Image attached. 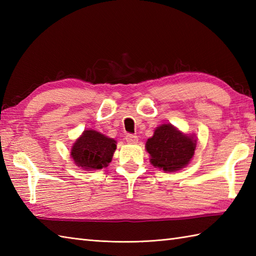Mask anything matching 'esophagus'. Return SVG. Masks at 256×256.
Wrapping results in <instances>:
<instances>
[{
    "instance_id": "esophagus-1",
    "label": "esophagus",
    "mask_w": 256,
    "mask_h": 256,
    "mask_svg": "<svg viewBox=\"0 0 256 256\" xmlns=\"http://www.w3.org/2000/svg\"><path fill=\"white\" fill-rule=\"evenodd\" d=\"M125 140H126V142L128 144H138V138L136 135H133V134H128L126 136H125Z\"/></svg>"
}]
</instances>
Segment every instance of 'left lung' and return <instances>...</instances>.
Segmentation results:
<instances>
[{"instance_id": "1", "label": "left lung", "mask_w": 256, "mask_h": 256, "mask_svg": "<svg viewBox=\"0 0 256 256\" xmlns=\"http://www.w3.org/2000/svg\"><path fill=\"white\" fill-rule=\"evenodd\" d=\"M197 146L196 135L179 131L170 123L157 126L153 136L146 140L145 148L150 154V164L167 172L186 167L194 155Z\"/></svg>"}]
</instances>
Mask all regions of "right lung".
I'll return each mask as SVG.
<instances>
[{"label":"right lung","mask_w":256,"mask_h":256,"mask_svg":"<svg viewBox=\"0 0 256 256\" xmlns=\"http://www.w3.org/2000/svg\"><path fill=\"white\" fill-rule=\"evenodd\" d=\"M116 150V140L94 130H84L72 144L70 156L81 170H96L110 164Z\"/></svg>","instance_id":"obj_1"}]
</instances>
